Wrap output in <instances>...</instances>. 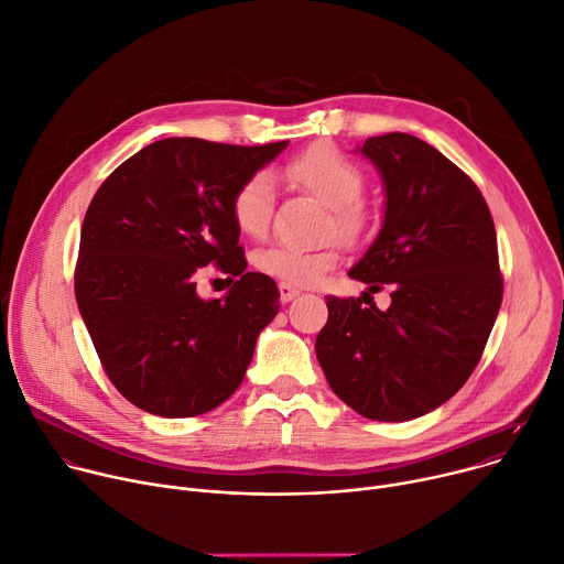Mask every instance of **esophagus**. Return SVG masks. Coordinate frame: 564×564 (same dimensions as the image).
<instances>
[{"label":"esophagus","mask_w":564,"mask_h":564,"mask_svg":"<svg viewBox=\"0 0 564 564\" xmlns=\"http://www.w3.org/2000/svg\"><path fill=\"white\" fill-rule=\"evenodd\" d=\"M279 294H281V301H283V303H288V301L296 299L301 292H299L296 288L288 285V283H279Z\"/></svg>","instance_id":"obj_1"}]
</instances>
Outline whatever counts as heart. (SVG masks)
<instances>
[{"label": "heart", "mask_w": 564, "mask_h": 564, "mask_svg": "<svg viewBox=\"0 0 564 564\" xmlns=\"http://www.w3.org/2000/svg\"><path fill=\"white\" fill-rule=\"evenodd\" d=\"M283 175L288 182L313 193L326 207H330V227L348 242L360 240L369 227V214L360 195L365 191V175L346 155L330 143H315L292 162ZM274 184L268 173H253L247 177L231 197V220L251 238H261L272 220ZM339 259L337 245L319 249H301L292 245H272L253 256V265L263 274L281 283L311 288L335 268Z\"/></svg>", "instance_id": "b5f03b06"}]
</instances>
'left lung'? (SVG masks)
<instances>
[{
	"mask_svg": "<svg viewBox=\"0 0 564 564\" xmlns=\"http://www.w3.org/2000/svg\"><path fill=\"white\" fill-rule=\"evenodd\" d=\"M355 152L380 173L384 220L348 274L369 292L387 285L391 305L328 296L315 350L337 398L402 423L434 412L475 371L503 292L497 234L475 182L427 141L389 132Z\"/></svg>",
	"mask_w": 564,
	"mask_h": 564,
	"instance_id": "1",
	"label": "left lung"
}]
</instances>
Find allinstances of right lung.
<instances>
[{
	"mask_svg": "<svg viewBox=\"0 0 564 564\" xmlns=\"http://www.w3.org/2000/svg\"><path fill=\"white\" fill-rule=\"evenodd\" d=\"M285 148L162 139L123 162L89 202L74 279L78 311L108 378L143 412L199 416L240 387L256 339L279 313V288L247 272L231 197ZM212 262L241 279L204 302L194 276Z\"/></svg>",
	"mask_w": 564,
	"mask_h": 564,
	"instance_id": "obj_1",
	"label": "right lung"
}]
</instances>
